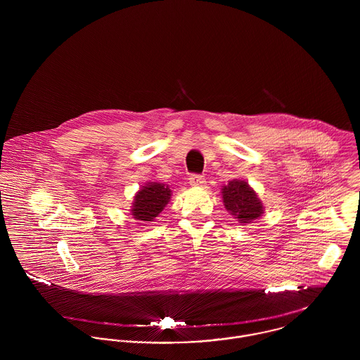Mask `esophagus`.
I'll return each instance as SVG.
<instances>
[{"mask_svg":"<svg viewBox=\"0 0 360 360\" xmlns=\"http://www.w3.org/2000/svg\"><path fill=\"white\" fill-rule=\"evenodd\" d=\"M188 183L193 187H201V186L205 184V179L202 176H200V174H191L190 179H188Z\"/></svg>","mask_w":360,"mask_h":360,"instance_id":"esophagus-1","label":"esophagus"}]
</instances>
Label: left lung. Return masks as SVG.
<instances>
[{"label":"left lung","instance_id":"obj_1","mask_svg":"<svg viewBox=\"0 0 360 360\" xmlns=\"http://www.w3.org/2000/svg\"><path fill=\"white\" fill-rule=\"evenodd\" d=\"M221 198L229 213L241 224L252 223L263 214V204L245 180H231L221 186Z\"/></svg>","mask_w":360,"mask_h":360}]
</instances>
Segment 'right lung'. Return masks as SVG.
<instances>
[{
	"label": "right lung",
	"mask_w": 360,
	"mask_h": 360,
	"mask_svg": "<svg viewBox=\"0 0 360 360\" xmlns=\"http://www.w3.org/2000/svg\"><path fill=\"white\" fill-rule=\"evenodd\" d=\"M172 198L169 186L158 181L144 184L134 195L131 205V216L140 221H154L155 217L165 209Z\"/></svg>",
	"instance_id": "add662e5"
}]
</instances>
